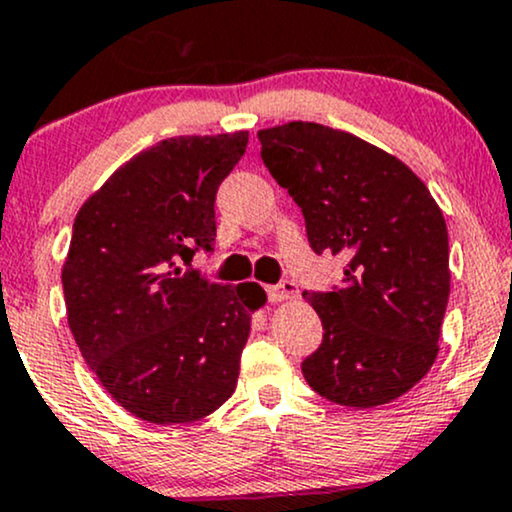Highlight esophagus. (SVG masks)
<instances>
[{
  "label": "esophagus",
  "mask_w": 512,
  "mask_h": 512,
  "mask_svg": "<svg viewBox=\"0 0 512 512\" xmlns=\"http://www.w3.org/2000/svg\"><path fill=\"white\" fill-rule=\"evenodd\" d=\"M267 293H269V301L274 303L293 301V298H298V286L293 284V281H281V284L269 286Z\"/></svg>",
  "instance_id": "obj_1"
}]
</instances>
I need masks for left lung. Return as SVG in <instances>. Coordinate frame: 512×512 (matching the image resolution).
I'll list each match as a JSON object with an SVG mask.
<instances>
[{"mask_svg": "<svg viewBox=\"0 0 512 512\" xmlns=\"http://www.w3.org/2000/svg\"><path fill=\"white\" fill-rule=\"evenodd\" d=\"M257 137L303 211L310 248L349 262L344 286L303 293L325 330L303 378L342 407L402 397L438 356L450 296L443 211L409 166L342 129L289 122Z\"/></svg>", "mask_w": 512, "mask_h": 512, "instance_id": "obj_1", "label": "left lung"}]
</instances>
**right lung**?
<instances>
[{
    "label": "right lung",
    "instance_id": "obj_1",
    "mask_svg": "<svg viewBox=\"0 0 512 512\" xmlns=\"http://www.w3.org/2000/svg\"><path fill=\"white\" fill-rule=\"evenodd\" d=\"M248 132L163 139L129 158L74 219L62 267L81 356L129 414L190 424L233 395L250 320L267 301L190 264L214 250L216 190Z\"/></svg>",
    "mask_w": 512,
    "mask_h": 512
}]
</instances>
